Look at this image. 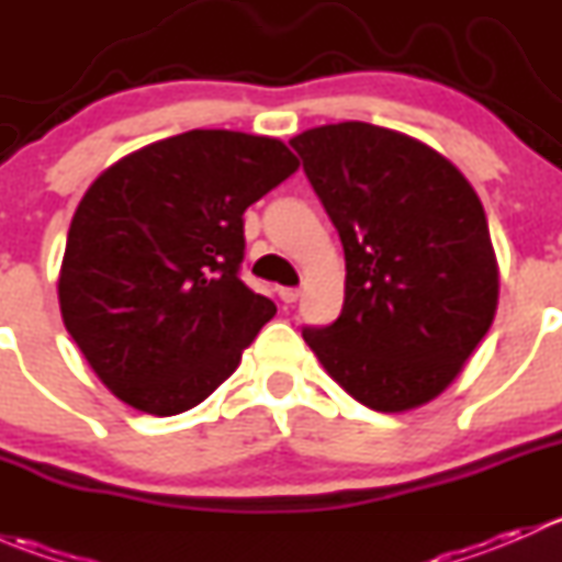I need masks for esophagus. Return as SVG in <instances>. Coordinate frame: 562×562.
Returning a JSON list of instances; mask_svg holds the SVG:
<instances>
[{
  "label": "esophagus",
  "instance_id": "1",
  "mask_svg": "<svg viewBox=\"0 0 562 562\" xmlns=\"http://www.w3.org/2000/svg\"><path fill=\"white\" fill-rule=\"evenodd\" d=\"M299 296H302V291H299V288H280V299L285 304H293Z\"/></svg>",
  "mask_w": 562,
  "mask_h": 562
}]
</instances>
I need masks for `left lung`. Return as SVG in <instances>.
Here are the masks:
<instances>
[{
    "instance_id": "1",
    "label": "left lung",
    "mask_w": 562,
    "mask_h": 562,
    "mask_svg": "<svg viewBox=\"0 0 562 562\" xmlns=\"http://www.w3.org/2000/svg\"><path fill=\"white\" fill-rule=\"evenodd\" d=\"M291 146L348 271L342 313L304 328V342L372 411L435 400L497 310V258L479 195L432 146L378 124H323Z\"/></svg>"
}]
</instances>
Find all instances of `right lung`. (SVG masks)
I'll return each mask as SVG.
<instances>
[{"mask_svg": "<svg viewBox=\"0 0 562 562\" xmlns=\"http://www.w3.org/2000/svg\"><path fill=\"white\" fill-rule=\"evenodd\" d=\"M296 168L277 138L190 130L94 179L67 231L59 307L119 400L176 416L234 375L277 313L239 277L241 214Z\"/></svg>", "mask_w": 562, "mask_h": 562, "instance_id": "obj_1", "label": "right lung"}]
</instances>
